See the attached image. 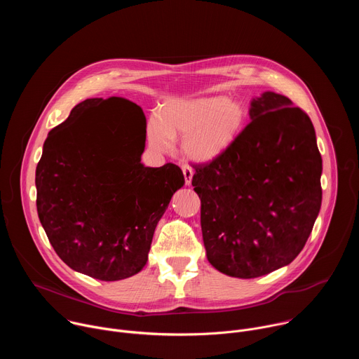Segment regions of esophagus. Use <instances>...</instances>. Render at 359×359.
<instances>
[{
    "label": "esophagus",
    "mask_w": 359,
    "mask_h": 359,
    "mask_svg": "<svg viewBox=\"0 0 359 359\" xmlns=\"http://www.w3.org/2000/svg\"><path fill=\"white\" fill-rule=\"evenodd\" d=\"M182 170H183V175H184V182L187 186H190L191 183V177H193V169L189 166V165H183L182 166Z\"/></svg>",
    "instance_id": "34e87169"
}]
</instances>
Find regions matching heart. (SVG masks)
Here are the masks:
<instances>
[{
  "label": "heart",
  "instance_id": "heart-1",
  "mask_svg": "<svg viewBox=\"0 0 359 359\" xmlns=\"http://www.w3.org/2000/svg\"><path fill=\"white\" fill-rule=\"evenodd\" d=\"M248 123V111L234 97L198 96L172 99L161 118L147 122V142L158 151H170L173 139H182L184 155L196 162L219 158L237 140Z\"/></svg>",
  "mask_w": 359,
  "mask_h": 359
}]
</instances>
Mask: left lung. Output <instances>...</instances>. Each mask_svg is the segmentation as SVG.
Segmentation results:
<instances>
[{
	"label": "left lung",
	"mask_w": 359,
	"mask_h": 359,
	"mask_svg": "<svg viewBox=\"0 0 359 359\" xmlns=\"http://www.w3.org/2000/svg\"><path fill=\"white\" fill-rule=\"evenodd\" d=\"M264 92L251 122L210 163L193 165L208 260L237 278L266 276L304 248L321 209L323 159L310 116Z\"/></svg>",
	"instance_id": "1"
}]
</instances>
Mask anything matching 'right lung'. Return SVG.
<instances>
[{"label": "right lung", "instance_id": "right-lung-1", "mask_svg": "<svg viewBox=\"0 0 359 359\" xmlns=\"http://www.w3.org/2000/svg\"><path fill=\"white\" fill-rule=\"evenodd\" d=\"M111 116L90 121L97 104ZM146 118L133 102L86 99L48 133L35 172L39 222L60 259L102 281L137 274L173 193L184 184L179 166L140 163Z\"/></svg>", "mask_w": 359, "mask_h": 359}]
</instances>
